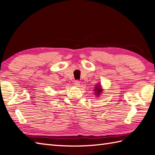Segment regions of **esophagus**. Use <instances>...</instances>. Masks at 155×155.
<instances>
[{
	"label": "esophagus",
	"instance_id": "esophagus-1",
	"mask_svg": "<svg viewBox=\"0 0 155 155\" xmlns=\"http://www.w3.org/2000/svg\"><path fill=\"white\" fill-rule=\"evenodd\" d=\"M74 85L75 86H77V87H79L80 86V81H78V80H76V81H75V82H74Z\"/></svg>",
	"mask_w": 155,
	"mask_h": 155
}]
</instances>
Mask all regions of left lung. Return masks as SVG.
<instances>
[{
  "mask_svg": "<svg viewBox=\"0 0 155 155\" xmlns=\"http://www.w3.org/2000/svg\"><path fill=\"white\" fill-rule=\"evenodd\" d=\"M94 94H95L96 96H97V97H99V96H101V94L102 93V91H103V89L102 87V85H101V84H100V83L97 84L96 85V86L94 87Z\"/></svg>",
  "mask_w": 155,
  "mask_h": 155,
  "instance_id": "8db88e82",
  "label": "left lung"
}]
</instances>
